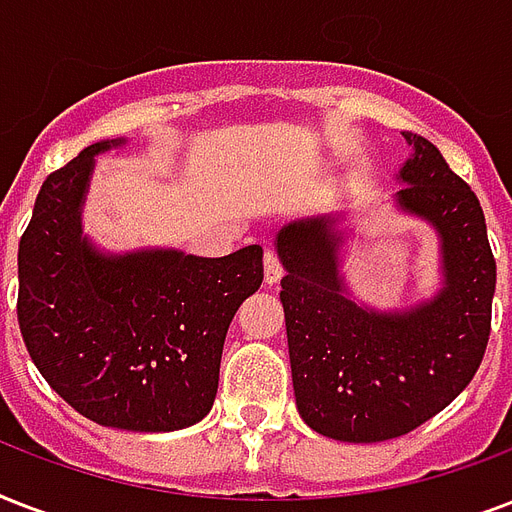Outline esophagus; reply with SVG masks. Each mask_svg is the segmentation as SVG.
<instances>
[{"label":"esophagus","instance_id":"obj_1","mask_svg":"<svg viewBox=\"0 0 512 512\" xmlns=\"http://www.w3.org/2000/svg\"><path fill=\"white\" fill-rule=\"evenodd\" d=\"M281 273H284V268H281L279 257L273 255L271 249L265 252L263 257V276H265V284H276V281L281 279Z\"/></svg>","mask_w":512,"mask_h":512}]
</instances>
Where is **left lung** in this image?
I'll use <instances>...</instances> for the list:
<instances>
[{
	"label": "left lung",
	"mask_w": 512,
	"mask_h": 512,
	"mask_svg": "<svg viewBox=\"0 0 512 512\" xmlns=\"http://www.w3.org/2000/svg\"><path fill=\"white\" fill-rule=\"evenodd\" d=\"M412 148L393 193L401 215L438 236V289L406 308L361 303L342 273L350 228L316 215L281 225V305L297 412L335 441L377 444L409 433L452 404L481 366L497 284L484 209L430 140Z\"/></svg>",
	"instance_id": "left-lung-1"
}]
</instances>
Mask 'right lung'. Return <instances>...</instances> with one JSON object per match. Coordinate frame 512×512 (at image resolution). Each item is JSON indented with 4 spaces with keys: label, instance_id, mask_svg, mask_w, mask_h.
Wrapping results in <instances>:
<instances>
[{
    "label": "right lung",
    "instance_id": "1",
    "mask_svg": "<svg viewBox=\"0 0 512 512\" xmlns=\"http://www.w3.org/2000/svg\"><path fill=\"white\" fill-rule=\"evenodd\" d=\"M124 143H92L42 183L18 247V321L36 369L76 412L170 433L215 404L228 327L263 284V247L100 249L84 233V199L95 159Z\"/></svg>",
    "mask_w": 512,
    "mask_h": 512
}]
</instances>
